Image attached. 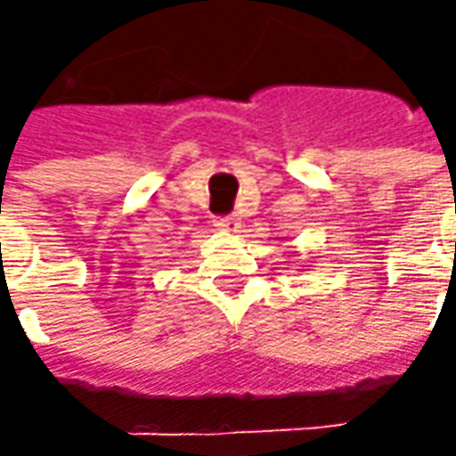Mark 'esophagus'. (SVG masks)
Masks as SVG:
<instances>
[{
  "label": "esophagus",
  "mask_w": 456,
  "mask_h": 456,
  "mask_svg": "<svg viewBox=\"0 0 456 456\" xmlns=\"http://www.w3.org/2000/svg\"><path fill=\"white\" fill-rule=\"evenodd\" d=\"M215 227L224 229V232H237V229H239V217H237V215L217 217V219H215Z\"/></svg>",
  "instance_id": "obj_1"
}]
</instances>
